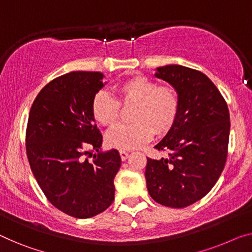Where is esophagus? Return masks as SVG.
Returning a JSON list of instances; mask_svg holds the SVG:
<instances>
[{
  "mask_svg": "<svg viewBox=\"0 0 252 252\" xmlns=\"http://www.w3.org/2000/svg\"><path fill=\"white\" fill-rule=\"evenodd\" d=\"M120 156H121L122 160H126L127 158V156H129V153L126 152V150H120Z\"/></svg>",
  "mask_w": 252,
  "mask_h": 252,
  "instance_id": "1",
  "label": "esophagus"
}]
</instances>
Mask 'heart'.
<instances>
[{
  "label": "heart",
  "mask_w": 252,
  "mask_h": 252,
  "mask_svg": "<svg viewBox=\"0 0 252 252\" xmlns=\"http://www.w3.org/2000/svg\"><path fill=\"white\" fill-rule=\"evenodd\" d=\"M119 99L105 92L97 93L92 111L102 126H112L119 121L123 106L133 105L130 112L132 122L119 125L106 136L108 146L121 150H131L144 146L154 132L164 134L174 126L180 111V96L172 86H158L146 76H133L115 87Z\"/></svg>",
  "instance_id": "obj_1"
}]
</instances>
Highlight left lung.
Returning a JSON list of instances; mask_svg holds the SVG:
<instances>
[{"mask_svg":"<svg viewBox=\"0 0 252 252\" xmlns=\"http://www.w3.org/2000/svg\"><path fill=\"white\" fill-rule=\"evenodd\" d=\"M155 76L180 96L178 119L156 149L160 159L147 158L146 183L154 200L183 208L207 194L224 170L230 137V112L220 90L200 71L171 64Z\"/></svg>","mask_w":252,"mask_h":252,"instance_id":"1","label":"left lung"}]
</instances>
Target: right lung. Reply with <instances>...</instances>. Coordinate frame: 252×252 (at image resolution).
I'll use <instances>...</instances> for the list:
<instances>
[{
    "mask_svg": "<svg viewBox=\"0 0 252 252\" xmlns=\"http://www.w3.org/2000/svg\"><path fill=\"white\" fill-rule=\"evenodd\" d=\"M103 78L86 71L55 78L40 90L28 116L26 150L32 174L48 201L76 219L110 207L121 166L118 150L100 152L103 136L92 111Z\"/></svg>",
    "mask_w": 252,
    "mask_h": 252,
    "instance_id": "obj_1",
    "label": "right lung"
}]
</instances>
